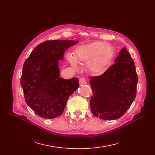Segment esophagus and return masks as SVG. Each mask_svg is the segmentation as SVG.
<instances>
[{
	"label": "esophagus",
	"instance_id": "obj_1",
	"mask_svg": "<svg viewBox=\"0 0 155 155\" xmlns=\"http://www.w3.org/2000/svg\"><path fill=\"white\" fill-rule=\"evenodd\" d=\"M79 84H80V85H82V84H86L87 83V81L85 80V78H81L80 79H79Z\"/></svg>",
	"mask_w": 155,
	"mask_h": 155
}]
</instances>
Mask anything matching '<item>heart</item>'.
<instances>
[{
    "mask_svg": "<svg viewBox=\"0 0 155 155\" xmlns=\"http://www.w3.org/2000/svg\"><path fill=\"white\" fill-rule=\"evenodd\" d=\"M112 54L113 51L109 45L96 41L78 46L74 50L73 55L68 54L67 59L74 68L77 67V62L86 63L85 66L89 72L99 74L109 64Z\"/></svg>",
    "mask_w": 155,
    "mask_h": 155,
    "instance_id": "heart-1",
    "label": "heart"
}]
</instances>
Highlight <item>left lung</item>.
Here are the masks:
<instances>
[{"label": "left lung", "mask_w": 155, "mask_h": 155, "mask_svg": "<svg viewBox=\"0 0 155 155\" xmlns=\"http://www.w3.org/2000/svg\"><path fill=\"white\" fill-rule=\"evenodd\" d=\"M90 79L92 114L105 120L122 116L134 100L138 83L134 63L127 49L120 50L114 64L104 74Z\"/></svg>", "instance_id": "left-lung-1"}]
</instances>
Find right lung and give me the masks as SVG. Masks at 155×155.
<instances>
[{
	"label": "right lung",
	"mask_w": 155,
	"mask_h": 155,
	"mask_svg": "<svg viewBox=\"0 0 155 155\" xmlns=\"http://www.w3.org/2000/svg\"><path fill=\"white\" fill-rule=\"evenodd\" d=\"M78 41H47L37 46L25 61L21 85L27 105L40 117L53 119L61 114L69 96L79 87L76 78H60L59 61Z\"/></svg>",
	"instance_id": "1"
}]
</instances>
